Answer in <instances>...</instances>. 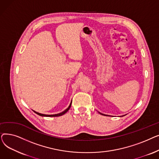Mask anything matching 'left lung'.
<instances>
[{
  "label": "left lung",
  "instance_id": "left-lung-1",
  "mask_svg": "<svg viewBox=\"0 0 159 159\" xmlns=\"http://www.w3.org/2000/svg\"><path fill=\"white\" fill-rule=\"evenodd\" d=\"M101 115H106V116H107V115H104V114H102V113H101Z\"/></svg>",
  "mask_w": 159,
  "mask_h": 159
}]
</instances>
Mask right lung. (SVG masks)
<instances>
[{"mask_svg": "<svg viewBox=\"0 0 159 159\" xmlns=\"http://www.w3.org/2000/svg\"><path fill=\"white\" fill-rule=\"evenodd\" d=\"M71 103H72V101H71V103L70 104V106H68V107L67 108L66 110H65L64 111L60 113H58V114H55V115H45V114H42V113H39L35 111H33L35 113H37V115H40V116H61V115H63L64 114H65L66 112H68V111L70 110V108L71 107Z\"/></svg>", "mask_w": 159, "mask_h": 159, "instance_id": "right-lung-1", "label": "right lung"}]
</instances>
